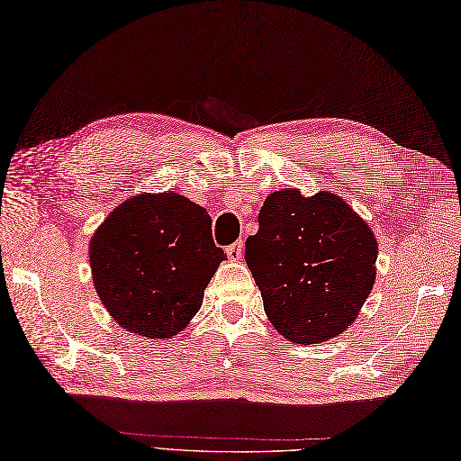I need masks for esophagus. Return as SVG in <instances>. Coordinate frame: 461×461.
Here are the masks:
<instances>
[{
  "label": "esophagus",
  "instance_id": "1",
  "mask_svg": "<svg viewBox=\"0 0 461 461\" xmlns=\"http://www.w3.org/2000/svg\"><path fill=\"white\" fill-rule=\"evenodd\" d=\"M242 252H244L242 242H234V244L227 246V256H229V260H232V262H239L242 258Z\"/></svg>",
  "mask_w": 461,
  "mask_h": 461
}]
</instances>
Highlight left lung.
<instances>
[{"label": "left lung", "instance_id": "1", "mask_svg": "<svg viewBox=\"0 0 461 461\" xmlns=\"http://www.w3.org/2000/svg\"><path fill=\"white\" fill-rule=\"evenodd\" d=\"M258 222L244 258L277 332L319 344L350 329L375 282L369 224L336 194L294 187L269 194Z\"/></svg>", "mask_w": 461, "mask_h": 461}]
</instances>
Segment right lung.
I'll use <instances>...</instances> for the list:
<instances>
[{
    "label": "right lung",
    "mask_w": 461,
    "mask_h": 461,
    "mask_svg": "<svg viewBox=\"0 0 461 461\" xmlns=\"http://www.w3.org/2000/svg\"><path fill=\"white\" fill-rule=\"evenodd\" d=\"M224 258L207 211L179 194L127 199L89 242L101 303L144 339H172L187 327Z\"/></svg>",
    "instance_id": "right-lung-1"
}]
</instances>
